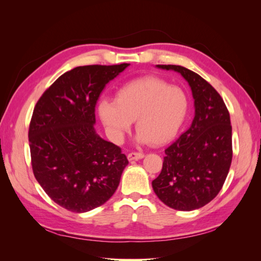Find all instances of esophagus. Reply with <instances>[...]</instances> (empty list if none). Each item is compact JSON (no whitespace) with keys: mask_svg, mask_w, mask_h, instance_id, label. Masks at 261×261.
Wrapping results in <instances>:
<instances>
[{"mask_svg":"<svg viewBox=\"0 0 261 261\" xmlns=\"http://www.w3.org/2000/svg\"><path fill=\"white\" fill-rule=\"evenodd\" d=\"M144 156H145L144 153H140V152H130V153L127 154V159H128V161L133 162V161H137V160L143 159Z\"/></svg>","mask_w":261,"mask_h":261,"instance_id":"esophagus-1","label":"esophagus"}]
</instances>
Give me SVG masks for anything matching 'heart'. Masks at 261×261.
<instances>
[{
    "label": "heart",
    "instance_id": "1",
    "mask_svg": "<svg viewBox=\"0 0 261 261\" xmlns=\"http://www.w3.org/2000/svg\"><path fill=\"white\" fill-rule=\"evenodd\" d=\"M188 111V97L178 86L158 77H143L124 85L115 100L98 106L99 117L109 137L121 143L136 121L140 144L163 145L175 137Z\"/></svg>",
    "mask_w": 261,
    "mask_h": 261
}]
</instances>
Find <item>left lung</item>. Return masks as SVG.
Listing matches in <instances>:
<instances>
[{
  "mask_svg": "<svg viewBox=\"0 0 261 261\" xmlns=\"http://www.w3.org/2000/svg\"><path fill=\"white\" fill-rule=\"evenodd\" d=\"M155 66L184 77L192 89L195 116L191 127L165 149L162 171L152 188L170 208L199 209L219 194L231 167L230 114L218 91L198 74L179 65Z\"/></svg>",
  "mask_w": 261,
  "mask_h": 261,
  "instance_id": "8db88e82",
  "label": "left lung"
}]
</instances>
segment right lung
<instances>
[{
	"label": "right lung",
	"instance_id": "add662e5",
	"mask_svg": "<svg viewBox=\"0 0 261 261\" xmlns=\"http://www.w3.org/2000/svg\"><path fill=\"white\" fill-rule=\"evenodd\" d=\"M128 65L75 67L35 107L28 133L34 174L46 195L69 211L83 213L107 202L128 164L121 148L93 126L102 90Z\"/></svg>",
	"mask_w": 261,
	"mask_h": 261
}]
</instances>
